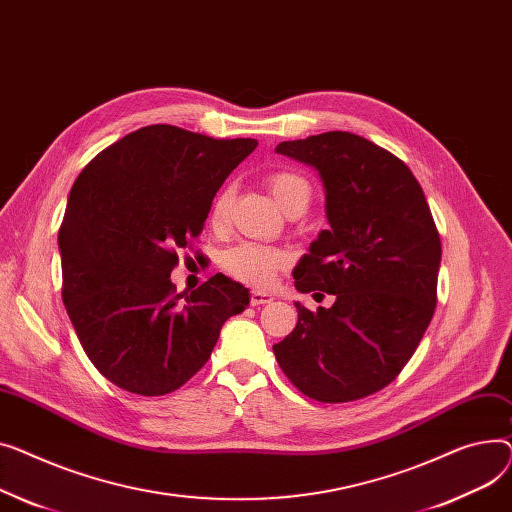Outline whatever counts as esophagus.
Returning a JSON list of instances; mask_svg holds the SVG:
<instances>
[{"mask_svg":"<svg viewBox=\"0 0 512 512\" xmlns=\"http://www.w3.org/2000/svg\"><path fill=\"white\" fill-rule=\"evenodd\" d=\"M273 295L270 293H262V291H252V295H250V304L252 306H264V304H270L273 302Z\"/></svg>","mask_w":512,"mask_h":512,"instance_id":"esophagus-1","label":"esophagus"}]
</instances>
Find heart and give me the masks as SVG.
<instances>
[{
	"label": "heart",
	"mask_w": 512,
	"mask_h": 512,
	"mask_svg": "<svg viewBox=\"0 0 512 512\" xmlns=\"http://www.w3.org/2000/svg\"><path fill=\"white\" fill-rule=\"evenodd\" d=\"M266 186L285 215L293 213V210H302L304 213L312 200V188L308 179L289 169L270 173L266 177ZM231 200H233L231 188H223L215 196L208 213L210 225L221 227L225 223ZM287 264H289V258L283 250L266 248L258 244H242L237 248H231L223 256V268L233 279L258 289H266L273 285L277 275L287 268Z\"/></svg>",
	"instance_id": "heart-1"
}]
</instances>
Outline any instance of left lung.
I'll return each instance as SVG.
<instances>
[{
	"label": "left lung",
	"mask_w": 512,
	"mask_h": 512,
	"mask_svg": "<svg viewBox=\"0 0 512 512\" xmlns=\"http://www.w3.org/2000/svg\"><path fill=\"white\" fill-rule=\"evenodd\" d=\"M275 150L320 175L328 229L293 279L335 304L295 302L293 333L273 351L306 397L364 399L399 376L434 316L442 246L430 206L409 167L362 136L324 132Z\"/></svg>",
	"instance_id": "1"
}]
</instances>
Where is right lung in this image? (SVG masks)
Instances as JSON below:
<instances>
[{
	"mask_svg": "<svg viewBox=\"0 0 512 512\" xmlns=\"http://www.w3.org/2000/svg\"><path fill=\"white\" fill-rule=\"evenodd\" d=\"M256 144L157 124L107 146L78 175L57 235L62 297L84 353L115 386L173 393L250 304V291L221 273L192 293H175L169 277Z\"/></svg>",
	"mask_w": 512,
	"mask_h": 512,
	"instance_id": "add662e5",
	"label": "right lung"
}]
</instances>
